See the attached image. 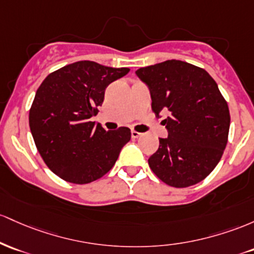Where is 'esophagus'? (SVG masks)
Wrapping results in <instances>:
<instances>
[{
	"label": "esophagus",
	"instance_id": "34e87169",
	"mask_svg": "<svg viewBox=\"0 0 254 254\" xmlns=\"http://www.w3.org/2000/svg\"><path fill=\"white\" fill-rule=\"evenodd\" d=\"M139 136H141V133L136 132V130H132V138H133V139L139 138Z\"/></svg>",
	"mask_w": 254,
	"mask_h": 254
}]
</instances>
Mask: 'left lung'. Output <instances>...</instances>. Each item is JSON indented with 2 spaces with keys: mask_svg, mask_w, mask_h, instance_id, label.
Masks as SVG:
<instances>
[{
  "mask_svg": "<svg viewBox=\"0 0 254 254\" xmlns=\"http://www.w3.org/2000/svg\"><path fill=\"white\" fill-rule=\"evenodd\" d=\"M147 85L152 112L159 116L168 138L149 158L156 176L172 187L184 189L203 181L218 164L228 142L229 108L217 84L203 68L179 60L139 68Z\"/></svg>",
  "mask_w": 254,
  "mask_h": 254,
  "instance_id": "obj_1",
  "label": "left lung"
}]
</instances>
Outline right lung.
Masks as SVG:
<instances>
[{
  "mask_svg": "<svg viewBox=\"0 0 254 254\" xmlns=\"http://www.w3.org/2000/svg\"><path fill=\"white\" fill-rule=\"evenodd\" d=\"M129 68L78 61L50 73L31 105V133L43 161L62 180L84 185L114 167L130 140V129L105 130L91 121L104 101L105 89Z\"/></svg>",
  "mask_w": 254,
  "mask_h": 254,
  "instance_id": "1",
  "label": "right lung"
}]
</instances>
